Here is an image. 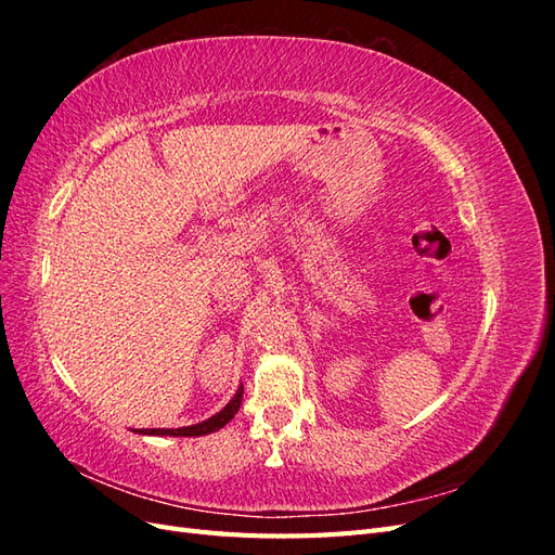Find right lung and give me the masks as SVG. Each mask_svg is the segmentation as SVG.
<instances>
[{"mask_svg":"<svg viewBox=\"0 0 555 555\" xmlns=\"http://www.w3.org/2000/svg\"><path fill=\"white\" fill-rule=\"evenodd\" d=\"M241 400H243V386H238L236 396H233L227 408L217 412L215 416L206 418V422L194 424V426H184V428H139L137 433L141 435H171V438H198V435H208L220 430L222 426H227L233 416H236L238 408H241Z\"/></svg>","mask_w":555,"mask_h":555,"instance_id":"add662e5","label":"right lung"}]
</instances>
